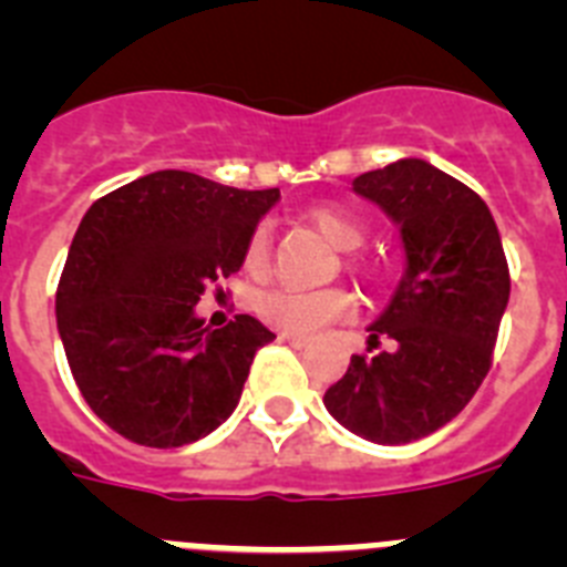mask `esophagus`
<instances>
[{
  "instance_id": "obj_1",
  "label": "esophagus",
  "mask_w": 567,
  "mask_h": 567,
  "mask_svg": "<svg viewBox=\"0 0 567 567\" xmlns=\"http://www.w3.org/2000/svg\"><path fill=\"white\" fill-rule=\"evenodd\" d=\"M280 340L289 346H295V349H303V346L309 343V338H303V334H289V332H280Z\"/></svg>"
}]
</instances>
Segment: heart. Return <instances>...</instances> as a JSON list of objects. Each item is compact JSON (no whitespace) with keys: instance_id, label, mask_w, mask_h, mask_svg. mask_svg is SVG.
Masks as SVG:
<instances>
[{"instance_id":"1","label":"heart","mask_w":567,"mask_h":567,"mask_svg":"<svg viewBox=\"0 0 567 567\" xmlns=\"http://www.w3.org/2000/svg\"><path fill=\"white\" fill-rule=\"evenodd\" d=\"M307 221L318 229L332 247L352 252L363 244L365 229L363 224L340 207L318 204L307 209ZM269 260V233L264 227L255 229L244 249V267L252 275L264 272ZM258 315L267 320L269 327L284 329L289 334H315L318 329L329 327L334 320H343L352 315L354 300L346 289H298V287H272L260 295L255 303Z\"/></svg>"}]
</instances>
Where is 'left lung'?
<instances>
[{"label":"left lung","instance_id":"obj_1","mask_svg":"<svg viewBox=\"0 0 567 567\" xmlns=\"http://www.w3.org/2000/svg\"><path fill=\"white\" fill-rule=\"evenodd\" d=\"M352 189L400 227L405 272L323 405L380 445L414 443L465 409L491 369L511 278L497 224L474 189L423 158L358 175ZM369 349V352H372Z\"/></svg>","mask_w":567,"mask_h":567}]
</instances>
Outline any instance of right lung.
Listing matches in <instances>:
<instances>
[{
  "label": "right lung",
  "mask_w": 567,
  "mask_h": 567,
  "mask_svg": "<svg viewBox=\"0 0 567 567\" xmlns=\"http://www.w3.org/2000/svg\"><path fill=\"white\" fill-rule=\"evenodd\" d=\"M278 189H238L158 169L84 213L56 289V323L79 392L122 437L178 449L238 405L260 320L195 318L204 289L238 272Z\"/></svg>",
  "instance_id": "right-lung-1"
}]
</instances>
